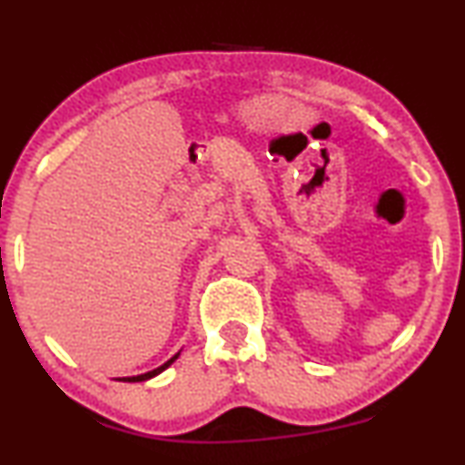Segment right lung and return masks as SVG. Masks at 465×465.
<instances>
[{
    "label": "right lung",
    "instance_id": "1",
    "mask_svg": "<svg viewBox=\"0 0 465 465\" xmlns=\"http://www.w3.org/2000/svg\"><path fill=\"white\" fill-rule=\"evenodd\" d=\"M177 357H179V353H175V355H173L169 361H164V363H162V366H158V368H155V371H149V372H144V374H136V377H123V381H130V383H138V381H147V379H153V377H155V374L164 372V371H166V368H169V366H171V363L177 360Z\"/></svg>",
    "mask_w": 465,
    "mask_h": 465
}]
</instances>
